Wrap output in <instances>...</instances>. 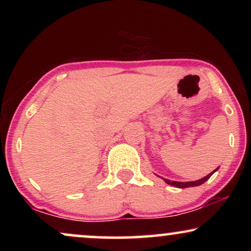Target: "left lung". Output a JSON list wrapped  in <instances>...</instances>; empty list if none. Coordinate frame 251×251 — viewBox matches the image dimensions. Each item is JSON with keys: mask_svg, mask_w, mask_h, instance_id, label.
Here are the masks:
<instances>
[{"mask_svg": "<svg viewBox=\"0 0 251 251\" xmlns=\"http://www.w3.org/2000/svg\"><path fill=\"white\" fill-rule=\"evenodd\" d=\"M217 170H218V168H217V169H216L215 171H217ZM215 171H212L211 174H209L208 176H205V177H203V178H201V179L195 180V181H187V183H180V181H171V180H169V179H166V178H163V179H164V181H166L167 184L173 185V186H176V187H178V188L193 187V186H199V185L203 184L204 181H207V180L209 179V178H210V177L212 176V174H214Z\"/></svg>", "mask_w": 251, "mask_h": 251, "instance_id": "obj_1", "label": "left lung"}]
</instances>
